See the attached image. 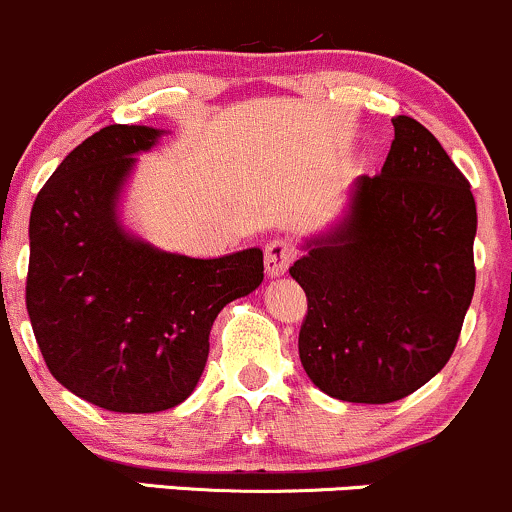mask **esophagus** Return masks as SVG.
I'll use <instances>...</instances> for the list:
<instances>
[{
  "instance_id": "1",
  "label": "esophagus",
  "mask_w": 512,
  "mask_h": 512,
  "mask_svg": "<svg viewBox=\"0 0 512 512\" xmlns=\"http://www.w3.org/2000/svg\"><path fill=\"white\" fill-rule=\"evenodd\" d=\"M295 256L297 249L292 246L290 239H273L271 244L266 246V273L271 275V278H278V275L287 273V268L295 261Z\"/></svg>"
}]
</instances>
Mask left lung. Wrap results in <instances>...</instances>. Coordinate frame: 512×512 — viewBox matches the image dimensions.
Segmentation results:
<instances>
[{
  "label": "left lung",
  "mask_w": 512,
  "mask_h": 512,
  "mask_svg": "<svg viewBox=\"0 0 512 512\" xmlns=\"http://www.w3.org/2000/svg\"><path fill=\"white\" fill-rule=\"evenodd\" d=\"M392 123L382 174L355 181L341 225L290 268L307 295L304 372L353 404H392L433 380L476 283L469 181L418 120Z\"/></svg>",
  "instance_id": "8db88e82"
}]
</instances>
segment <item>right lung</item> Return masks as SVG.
<instances>
[{
    "label": "right lung",
    "instance_id": "obj_1",
    "mask_svg": "<svg viewBox=\"0 0 512 512\" xmlns=\"http://www.w3.org/2000/svg\"><path fill=\"white\" fill-rule=\"evenodd\" d=\"M164 130L108 125L55 169L31 210L26 309L50 375L116 413L179 406L198 384L212 321L263 280V251L166 254L120 227L116 203Z\"/></svg>",
    "mask_w": 512,
    "mask_h": 512
}]
</instances>
